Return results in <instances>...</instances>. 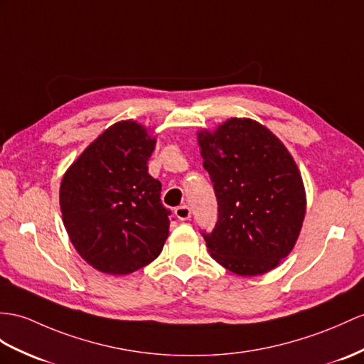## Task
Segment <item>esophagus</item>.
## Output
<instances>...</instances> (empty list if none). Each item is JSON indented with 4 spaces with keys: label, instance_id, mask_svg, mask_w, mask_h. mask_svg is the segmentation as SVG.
I'll return each instance as SVG.
<instances>
[{
    "label": "esophagus",
    "instance_id": "1",
    "mask_svg": "<svg viewBox=\"0 0 364 364\" xmlns=\"http://www.w3.org/2000/svg\"><path fill=\"white\" fill-rule=\"evenodd\" d=\"M174 215L179 220H188L191 218V208L188 205H181L174 210Z\"/></svg>",
    "mask_w": 364,
    "mask_h": 364
}]
</instances>
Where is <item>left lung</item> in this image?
Returning <instances> with one entry per match:
<instances>
[{"mask_svg": "<svg viewBox=\"0 0 364 364\" xmlns=\"http://www.w3.org/2000/svg\"><path fill=\"white\" fill-rule=\"evenodd\" d=\"M203 168L218 199V223L203 233L211 258L241 277L278 267L294 250L306 190L294 157L273 132L232 117L198 132Z\"/></svg>", "mask_w": 364, "mask_h": 364, "instance_id": "1", "label": "left lung"}]
</instances>
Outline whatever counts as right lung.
<instances>
[{
	"mask_svg": "<svg viewBox=\"0 0 364 364\" xmlns=\"http://www.w3.org/2000/svg\"><path fill=\"white\" fill-rule=\"evenodd\" d=\"M156 137L134 120L105 129L70 165L60 210L70 242L95 270L129 274L161 255L170 210L162 183L148 174Z\"/></svg>",
	"mask_w": 364,
	"mask_h": 364,
	"instance_id": "1",
	"label": "right lung"
}]
</instances>
